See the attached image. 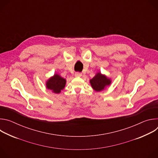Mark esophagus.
Masks as SVG:
<instances>
[{
	"label": "esophagus",
	"instance_id": "esophagus-1",
	"mask_svg": "<svg viewBox=\"0 0 158 158\" xmlns=\"http://www.w3.org/2000/svg\"><path fill=\"white\" fill-rule=\"evenodd\" d=\"M75 76L76 77H81V76H82V74L80 73H76Z\"/></svg>",
	"mask_w": 158,
	"mask_h": 158
}]
</instances>
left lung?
<instances>
[{
  "label": "left lung",
  "instance_id": "left-lung-1",
  "mask_svg": "<svg viewBox=\"0 0 158 158\" xmlns=\"http://www.w3.org/2000/svg\"><path fill=\"white\" fill-rule=\"evenodd\" d=\"M90 84L95 91L99 92L111 84V80L106 75L98 73L93 79L90 80Z\"/></svg>",
  "mask_w": 158,
  "mask_h": 158
}]
</instances>
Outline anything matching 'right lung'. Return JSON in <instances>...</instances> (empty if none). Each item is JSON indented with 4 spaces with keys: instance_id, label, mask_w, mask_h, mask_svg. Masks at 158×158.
Wrapping results in <instances>:
<instances>
[{
    "instance_id": "obj_1",
    "label": "right lung",
    "mask_w": 158,
    "mask_h": 158,
    "mask_svg": "<svg viewBox=\"0 0 158 158\" xmlns=\"http://www.w3.org/2000/svg\"><path fill=\"white\" fill-rule=\"evenodd\" d=\"M66 84V80L58 74H54V75L51 77L46 83V88L50 89L53 93L56 94H59L62 90L65 87Z\"/></svg>"
}]
</instances>
